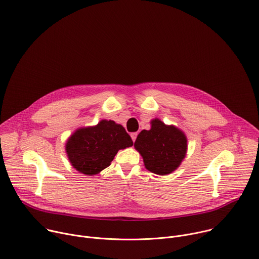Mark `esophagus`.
<instances>
[{"label":"esophagus","instance_id":"1","mask_svg":"<svg viewBox=\"0 0 259 259\" xmlns=\"http://www.w3.org/2000/svg\"><path fill=\"white\" fill-rule=\"evenodd\" d=\"M130 135H131L132 140H133V141H135V140H136V137H137V132H133V133H131Z\"/></svg>","mask_w":259,"mask_h":259}]
</instances>
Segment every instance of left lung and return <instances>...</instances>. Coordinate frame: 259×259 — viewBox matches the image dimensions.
<instances>
[{
    "label": "left lung",
    "mask_w": 259,
    "mask_h": 259,
    "mask_svg": "<svg viewBox=\"0 0 259 259\" xmlns=\"http://www.w3.org/2000/svg\"><path fill=\"white\" fill-rule=\"evenodd\" d=\"M150 130H142L134 147L141 155L145 168L158 175H167L176 170L186 157L188 139L173 125H165L154 119Z\"/></svg>",
    "instance_id": "8db88e82"
}]
</instances>
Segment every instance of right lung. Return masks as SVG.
Here are the masks:
<instances>
[{
	"label": "right lung",
	"mask_w": 259,
	"mask_h": 259,
	"mask_svg": "<svg viewBox=\"0 0 259 259\" xmlns=\"http://www.w3.org/2000/svg\"><path fill=\"white\" fill-rule=\"evenodd\" d=\"M125 128L112 120L76 130L67 139L65 152L71 166L85 175H96L110 165L118 151L132 146Z\"/></svg>",
	"instance_id": "obj_1"
}]
</instances>
